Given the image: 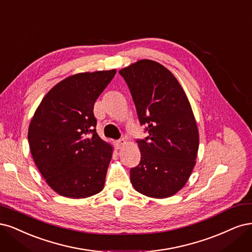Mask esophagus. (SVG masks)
Instances as JSON below:
<instances>
[{"label": "esophagus", "instance_id": "esophagus-1", "mask_svg": "<svg viewBox=\"0 0 252 252\" xmlns=\"http://www.w3.org/2000/svg\"><path fill=\"white\" fill-rule=\"evenodd\" d=\"M126 143V141L124 139V138H123V139H119V140L116 141V148H117V149L124 148Z\"/></svg>", "mask_w": 252, "mask_h": 252}]
</instances>
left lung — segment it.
<instances>
[{
	"label": "left lung",
	"instance_id": "left-lung-1",
	"mask_svg": "<svg viewBox=\"0 0 252 252\" xmlns=\"http://www.w3.org/2000/svg\"><path fill=\"white\" fill-rule=\"evenodd\" d=\"M132 94L138 119L149 136L137 139L139 164L131 168L134 189L151 198L179 191L196 164L199 132L181 85L161 63L141 60L121 69Z\"/></svg>",
	"mask_w": 252,
	"mask_h": 252
}]
</instances>
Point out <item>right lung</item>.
I'll return each instance as SVG.
<instances>
[{"label":"right lung","instance_id":"add662e5","mask_svg":"<svg viewBox=\"0 0 252 252\" xmlns=\"http://www.w3.org/2000/svg\"><path fill=\"white\" fill-rule=\"evenodd\" d=\"M116 70L64 78L43 98L30 121L32 158L50 188L80 199L102 190L113 148L96 133L94 103Z\"/></svg>","mask_w":252,"mask_h":252}]
</instances>
